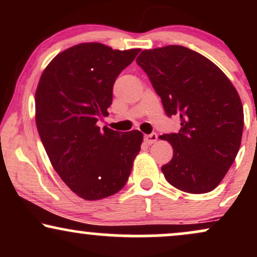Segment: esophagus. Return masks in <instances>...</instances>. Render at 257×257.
Instances as JSON below:
<instances>
[{
  "mask_svg": "<svg viewBox=\"0 0 257 257\" xmlns=\"http://www.w3.org/2000/svg\"><path fill=\"white\" fill-rule=\"evenodd\" d=\"M157 134L156 133H152V134H149V135H145V138H144V140H145V143L147 145H152V144H155L156 141H157Z\"/></svg>",
  "mask_w": 257,
  "mask_h": 257,
  "instance_id": "34e87169",
  "label": "esophagus"
}]
</instances>
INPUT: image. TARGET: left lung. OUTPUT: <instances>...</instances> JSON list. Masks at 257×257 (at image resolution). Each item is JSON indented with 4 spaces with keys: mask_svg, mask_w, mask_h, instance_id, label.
I'll use <instances>...</instances> for the list:
<instances>
[{
    "mask_svg": "<svg viewBox=\"0 0 257 257\" xmlns=\"http://www.w3.org/2000/svg\"><path fill=\"white\" fill-rule=\"evenodd\" d=\"M137 63L161 96L168 117H180L179 133L161 135L173 146L162 167L167 181L188 193L217 187L240 147L244 113L239 94L213 61L182 46L146 49Z\"/></svg>",
    "mask_w": 257,
    "mask_h": 257,
    "instance_id": "obj_1",
    "label": "left lung"
}]
</instances>
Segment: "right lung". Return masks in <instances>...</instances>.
<instances>
[{
    "mask_svg": "<svg viewBox=\"0 0 257 257\" xmlns=\"http://www.w3.org/2000/svg\"><path fill=\"white\" fill-rule=\"evenodd\" d=\"M139 52L77 44L59 53L38 82L35 107L41 141L58 175L85 200L122 190L140 151L141 132L96 124L108 116L114 81Z\"/></svg>",
    "mask_w": 257,
    "mask_h": 257,
    "instance_id": "1",
    "label": "right lung"
}]
</instances>
